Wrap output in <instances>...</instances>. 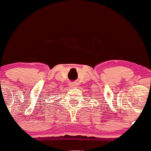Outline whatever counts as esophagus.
<instances>
[{
  "label": "esophagus",
  "instance_id": "1",
  "mask_svg": "<svg viewBox=\"0 0 151 151\" xmlns=\"http://www.w3.org/2000/svg\"><path fill=\"white\" fill-rule=\"evenodd\" d=\"M70 87H71V88H77V83H71V84L70 85Z\"/></svg>",
  "mask_w": 151,
  "mask_h": 151
}]
</instances>
